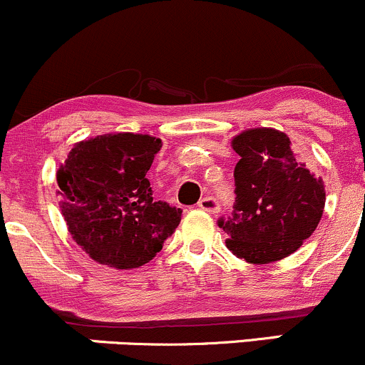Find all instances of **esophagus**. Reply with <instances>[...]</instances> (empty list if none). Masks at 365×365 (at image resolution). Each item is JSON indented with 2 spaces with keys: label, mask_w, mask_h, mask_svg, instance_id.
Segmentation results:
<instances>
[{
  "label": "esophagus",
  "mask_w": 365,
  "mask_h": 365,
  "mask_svg": "<svg viewBox=\"0 0 365 365\" xmlns=\"http://www.w3.org/2000/svg\"><path fill=\"white\" fill-rule=\"evenodd\" d=\"M197 206L201 207V210L207 211V213H218L220 211L218 199L213 197V195H206V197H202L201 201L197 202Z\"/></svg>",
  "instance_id": "obj_1"
}]
</instances>
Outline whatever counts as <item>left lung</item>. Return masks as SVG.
Listing matches in <instances>:
<instances>
[{
	"mask_svg": "<svg viewBox=\"0 0 365 365\" xmlns=\"http://www.w3.org/2000/svg\"><path fill=\"white\" fill-rule=\"evenodd\" d=\"M235 202L218 227L227 247L250 263H272L294 253L322 218L326 192L299 161L286 133L272 128L242 131L232 140Z\"/></svg>",
	"mask_w": 365,
	"mask_h": 365,
	"instance_id": "obj_1",
	"label": "left lung"
}]
</instances>
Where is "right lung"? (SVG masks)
<instances>
[{
	"label": "right lung",
	"mask_w": 365,
	"mask_h": 365,
	"mask_svg": "<svg viewBox=\"0 0 365 365\" xmlns=\"http://www.w3.org/2000/svg\"><path fill=\"white\" fill-rule=\"evenodd\" d=\"M161 145L149 135H103L79 142L58 170L60 210L95 262L142 267L178 227L182 210L154 201L145 176Z\"/></svg>",
	"instance_id": "add662e5"
}]
</instances>
